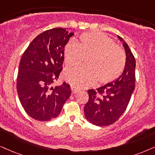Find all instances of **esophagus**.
Here are the masks:
<instances>
[{
  "label": "esophagus",
  "mask_w": 155,
  "mask_h": 155,
  "mask_svg": "<svg viewBox=\"0 0 155 155\" xmlns=\"http://www.w3.org/2000/svg\"><path fill=\"white\" fill-rule=\"evenodd\" d=\"M79 91V90L78 89H76V88H72V93L73 94H76Z\"/></svg>",
  "instance_id": "esophagus-1"
}]
</instances>
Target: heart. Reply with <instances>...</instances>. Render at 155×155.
<instances>
[{
    "label": "heart",
    "mask_w": 155,
    "mask_h": 155,
    "mask_svg": "<svg viewBox=\"0 0 155 155\" xmlns=\"http://www.w3.org/2000/svg\"><path fill=\"white\" fill-rule=\"evenodd\" d=\"M66 66H76L87 58V67L68 68L64 78L76 88H86L97 81L107 84L114 81L124 70L126 57L124 51L112 39L99 32L81 34L77 43L69 42L64 51Z\"/></svg>",
    "instance_id": "1"
}]
</instances>
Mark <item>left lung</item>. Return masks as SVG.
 <instances>
[{
	"label": "left lung",
	"mask_w": 155,
	"mask_h": 155,
	"mask_svg": "<svg viewBox=\"0 0 155 155\" xmlns=\"http://www.w3.org/2000/svg\"><path fill=\"white\" fill-rule=\"evenodd\" d=\"M126 54L123 73L111 83L88 90L89 101L84 107L87 120L96 126H108L114 123L126 110L134 91L136 61L130 47L119 36Z\"/></svg>",
	"instance_id": "8db88e82"
}]
</instances>
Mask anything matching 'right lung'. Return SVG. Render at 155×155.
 I'll return each instance as SVG.
<instances>
[{
    "instance_id": "1",
    "label": "right lung",
    "mask_w": 155,
    "mask_h": 155,
    "mask_svg": "<svg viewBox=\"0 0 155 155\" xmlns=\"http://www.w3.org/2000/svg\"><path fill=\"white\" fill-rule=\"evenodd\" d=\"M56 28L36 36L23 53L18 67L17 93L27 114L38 121L57 117L71 94L69 85L53 87L62 70L64 47L73 36Z\"/></svg>"
}]
</instances>
